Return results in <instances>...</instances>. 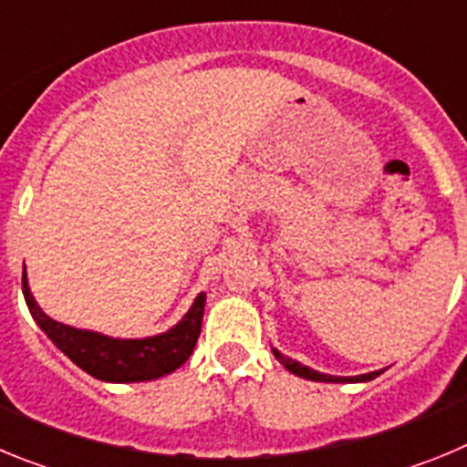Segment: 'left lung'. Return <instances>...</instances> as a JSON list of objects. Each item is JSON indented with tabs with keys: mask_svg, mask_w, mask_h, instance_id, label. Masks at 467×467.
Listing matches in <instances>:
<instances>
[{
	"mask_svg": "<svg viewBox=\"0 0 467 467\" xmlns=\"http://www.w3.org/2000/svg\"><path fill=\"white\" fill-rule=\"evenodd\" d=\"M274 356L278 358L280 362H283L285 369H290L292 374H296V377H301V379H311V381H325V383H339V381H372V379H377L379 374L383 372V369H379V372L360 374V377H332V374H320V372H316V369H308V367H304V365H301V362L290 360V358H285L283 353H278V350H275V348H274Z\"/></svg>",
	"mask_w": 467,
	"mask_h": 467,
	"instance_id": "1",
	"label": "left lung"
}]
</instances>
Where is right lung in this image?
I'll return each mask as SVG.
<instances>
[{"label":"right lung","instance_id":"add662e5","mask_svg":"<svg viewBox=\"0 0 467 467\" xmlns=\"http://www.w3.org/2000/svg\"><path fill=\"white\" fill-rule=\"evenodd\" d=\"M23 295L32 317L47 332L48 339L63 350L74 365L88 372L90 377L111 383L150 381V379H159L175 372L177 367L184 365L193 353L205 308V295H198L187 316L171 332L150 337V339H111L105 334L74 329L69 325L56 323L53 317H48L36 306V301L32 299L25 269Z\"/></svg>","mask_w":467,"mask_h":467}]
</instances>
